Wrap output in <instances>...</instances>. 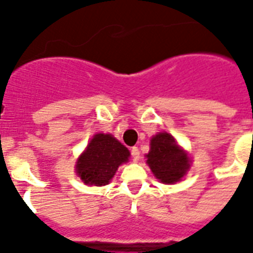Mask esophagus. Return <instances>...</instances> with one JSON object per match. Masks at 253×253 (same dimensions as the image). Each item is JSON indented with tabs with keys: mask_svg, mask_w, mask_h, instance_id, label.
<instances>
[{
	"mask_svg": "<svg viewBox=\"0 0 253 253\" xmlns=\"http://www.w3.org/2000/svg\"><path fill=\"white\" fill-rule=\"evenodd\" d=\"M130 154H131V159H133V162H138V160H139V150H138V147H131Z\"/></svg>",
	"mask_w": 253,
	"mask_h": 253,
	"instance_id": "esophagus-1",
	"label": "esophagus"
}]
</instances>
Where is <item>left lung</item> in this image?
Here are the masks:
<instances>
[{"instance_id": "8db88e82", "label": "left lung", "mask_w": 253, "mask_h": 253, "mask_svg": "<svg viewBox=\"0 0 253 253\" xmlns=\"http://www.w3.org/2000/svg\"><path fill=\"white\" fill-rule=\"evenodd\" d=\"M151 172L160 182L172 185L186 174L190 169L189 155L167 131L154 135L150 141V151L146 155Z\"/></svg>"}]
</instances>
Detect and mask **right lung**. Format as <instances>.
<instances>
[{"label": "right lung", "instance_id": "obj_1", "mask_svg": "<svg viewBox=\"0 0 253 253\" xmlns=\"http://www.w3.org/2000/svg\"><path fill=\"white\" fill-rule=\"evenodd\" d=\"M130 152L111 134L98 133L76 162V173L85 185L104 186L119 166L129 160Z\"/></svg>", "mask_w": 253, "mask_h": 253}]
</instances>
